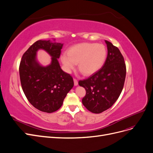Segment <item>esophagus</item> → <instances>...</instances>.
Wrapping results in <instances>:
<instances>
[{
	"label": "esophagus",
	"mask_w": 153,
	"mask_h": 153,
	"mask_svg": "<svg viewBox=\"0 0 153 153\" xmlns=\"http://www.w3.org/2000/svg\"><path fill=\"white\" fill-rule=\"evenodd\" d=\"M74 84H75V85L76 86V85H78V80H77V79H76V78H74Z\"/></svg>",
	"instance_id": "1"
}]
</instances>
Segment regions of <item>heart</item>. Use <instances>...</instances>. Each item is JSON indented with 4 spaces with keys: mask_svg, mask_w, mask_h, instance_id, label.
<instances>
[{
    "mask_svg": "<svg viewBox=\"0 0 153 153\" xmlns=\"http://www.w3.org/2000/svg\"><path fill=\"white\" fill-rule=\"evenodd\" d=\"M106 57V49L102 44L84 43L73 46L63 54L61 61L68 71L75 68L78 63L79 71L84 75L94 73L103 65Z\"/></svg>",
    "mask_w": 153,
    "mask_h": 153,
    "instance_id": "obj_1",
    "label": "heart"
}]
</instances>
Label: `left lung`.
I'll use <instances>...</instances> for the list:
<instances>
[{
  "instance_id": "obj_1",
  "label": "left lung",
  "mask_w": 153,
  "mask_h": 153,
  "mask_svg": "<svg viewBox=\"0 0 153 153\" xmlns=\"http://www.w3.org/2000/svg\"><path fill=\"white\" fill-rule=\"evenodd\" d=\"M108 54L103 66L78 84L85 88L82 103L90 112L100 114L110 108L121 94L126 74L124 57L117 47L105 40Z\"/></svg>"
}]
</instances>
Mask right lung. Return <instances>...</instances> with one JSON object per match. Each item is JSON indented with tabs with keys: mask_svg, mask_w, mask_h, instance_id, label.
I'll use <instances>...</instances> for the list:
<instances>
[{
	"mask_svg": "<svg viewBox=\"0 0 153 153\" xmlns=\"http://www.w3.org/2000/svg\"><path fill=\"white\" fill-rule=\"evenodd\" d=\"M62 45L38 40L21 59L19 72L23 91L30 103L41 112L52 113L59 110L74 85L73 77L62 70L57 60ZM39 49L47 51L53 57L49 66L43 67L36 62V52Z\"/></svg>",
	"mask_w": 153,
	"mask_h": 153,
	"instance_id": "1",
	"label": "right lung"
}]
</instances>
